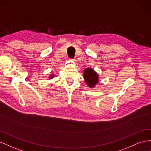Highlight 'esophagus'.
Returning <instances> with one entry per match:
<instances>
[{"label": "esophagus", "mask_w": 151, "mask_h": 151, "mask_svg": "<svg viewBox=\"0 0 151 151\" xmlns=\"http://www.w3.org/2000/svg\"><path fill=\"white\" fill-rule=\"evenodd\" d=\"M70 60L72 61V62H76V61L75 59H72V58L70 59Z\"/></svg>", "instance_id": "1"}]
</instances>
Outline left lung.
<instances>
[{"label":"left lung","mask_w":151,"mask_h":151,"mask_svg":"<svg viewBox=\"0 0 151 151\" xmlns=\"http://www.w3.org/2000/svg\"><path fill=\"white\" fill-rule=\"evenodd\" d=\"M85 82L90 88H93L99 81V76L91 68L85 69L84 73Z\"/></svg>","instance_id":"left-lung-1"}]
</instances>
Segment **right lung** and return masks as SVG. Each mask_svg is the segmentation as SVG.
<instances>
[{
	"instance_id": "obj_1",
	"label": "right lung",
	"mask_w": 151,
	"mask_h": 151,
	"mask_svg": "<svg viewBox=\"0 0 151 151\" xmlns=\"http://www.w3.org/2000/svg\"><path fill=\"white\" fill-rule=\"evenodd\" d=\"M52 76H52H52H51V77H50V78H51H51H52Z\"/></svg>"
}]
</instances>
